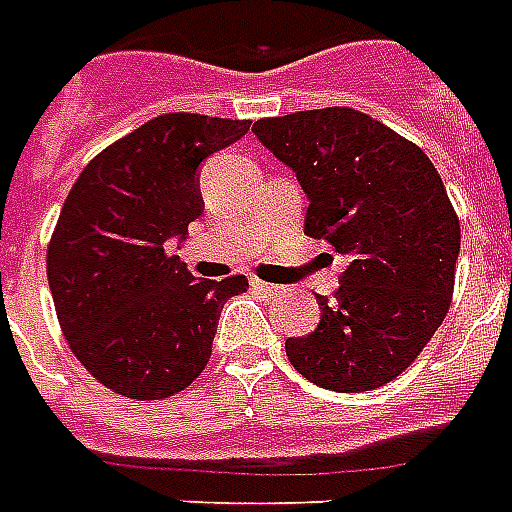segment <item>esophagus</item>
Here are the masks:
<instances>
[{"mask_svg":"<svg viewBox=\"0 0 512 512\" xmlns=\"http://www.w3.org/2000/svg\"><path fill=\"white\" fill-rule=\"evenodd\" d=\"M249 284H252V289H257V292H265V295L276 292V287H273V284H268V281H263V279H249Z\"/></svg>","mask_w":512,"mask_h":512,"instance_id":"34e87169","label":"esophagus"}]
</instances>
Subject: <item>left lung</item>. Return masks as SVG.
I'll use <instances>...</instances> for the list:
<instances>
[{"instance_id": "8db88e82", "label": "left lung", "mask_w": 512, "mask_h": 512, "mask_svg": "<svg viewBox=\"0 0 512 512\" xmlns=\"http://www.w3.org/2000/svg\"><path fill=\"white\" fill-rule=\"evenodd\" d=\"M252 132L308 196L305 233L345 260L319 327L289 337L305 380L337 393L380 388L404 372L444 321L460 220L422 148L353 108L260 119Z\"/></svg>"}]
</instances>
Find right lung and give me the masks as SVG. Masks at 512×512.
Here are the masks:
<instances>
[{
    "label": "right lung",
    "instance_id": "obj_1",
    "mask_svg": "<svg viewBox=\"0 0 512 512\" xmlns=\"http://www.w3.org/2000/svg\"><path fill=\"white\" fill-rule=\"evenodd\" d=\"M252 127L247 119L156 116L76 177L47 249V281L68 345L119 396L154 401L188 388L212 353L244 276L193 279L170 247L204 212L201 162ZM180 249V247H177Z\"/></svg>",
    "mask_w": 512,
    "mask_h": 512
}]
</instances>
